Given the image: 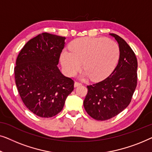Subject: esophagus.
<instances>
[{
	"instance_id": "34e87169",
	"label": "esophagus",
	"mask_w": 152,
	"mask_h": 152,
	"mask_svg": "<svg viewBox=\"0 0 152 152\" xmlns=\"http://www.w3.org/2000/svg\"><path fill=\"white\" fill-rule=\"evenodd\" d=\"M80 85H82V83L77 82V81H76V82L74 83V87H78V86H80Z\"/></svg>"
}]
</instances>
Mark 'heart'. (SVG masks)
<instances>
[{"label":"heart","instance_id":"1","mask_svg":"<svg viewBox=\"0 0 152 152\" xmlns=\"http://www.w3.org/2000/svg\"><path fill=\"white\" fill-rule=\"evenodd\" d=\"M69 51H63L61 62L64 71L69 76L80 71L83 63L85 72L83 78L92 80H103L114 71L118 63L120 50L118 44L105 38L84 37L73 40Z\"/></svg>","mask_w":152,"mask_h":152}]
</instances>
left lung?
Wrapping results in <instances>:
<instances>
[{
	"label": "left lung",
	"instance_id": "obj_1",
	"mask_svg": "<svg viewBox=\"0 0 152 152\" xmlns=\"http://www.w3.org/2000/svg\"><path fill=\"white\" fill-rule=\"evenodd\" d=\"M118 42V65L104 80L87 86L83 101L85 110L91 118L106 121L120 114L132 100L137 85L138 62L129 45L119 36L110 34Z\"/></svg>",
	"mask_w": 152,
	"mask_h": 152
}]
</instances>
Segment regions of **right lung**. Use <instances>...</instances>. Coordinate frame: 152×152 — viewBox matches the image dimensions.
I'll return each mask as SVG.
<instances>
[{
  "mask_svg": "<svg viewBox=\"0 0 152 152\" xmlns=\"http://www.w3.org/2000/svg\"><path fill=\"white\" fill-rule=\"evenodd\" d=\"M65 37L47 32L25 45L17 57L15 82L25 105L34 114L50 118L61 112L74 82L57 67Z\"/></svg>",
  "mask_w": 152,
  "mask_h": 152,
  "instance_id": "add662e5",
  "label": "right lung"
}]
</instances>
